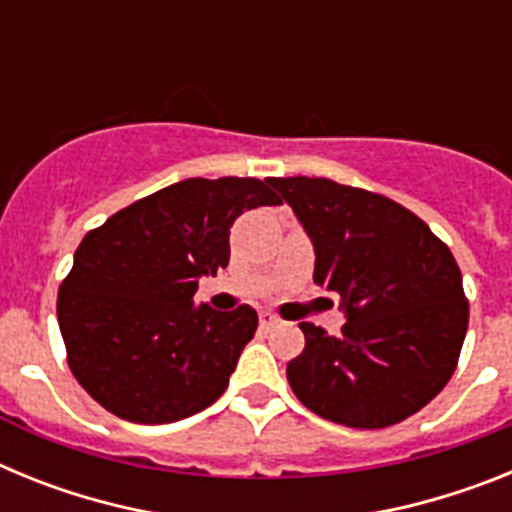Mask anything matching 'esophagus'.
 <instances>
[{"mask_svg":"<svg viewBox=\"0 0 512 512\" xmlns=\"http://www.w3.org/2000/svg\"><path fill=\"white\" fill-rule=\"evenodd\" d=\"M259 323H261V328L269 330V328H274V325H279V318L274 315V312H261Z\"/></svg>","mask_w":512,"mask_h":512,"instance_id":"1","label":"esophagus"}]
</instances>
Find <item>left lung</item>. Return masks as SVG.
Returning <instances> with one entry per match:
<instances>
[{
  "label": "left lung",
  "mask_w": 512,
  "mask_h": 512,
  "mask_svg": "<svg viewBox=\"0 0 512 512\" xmlns=\"http://www.w3.org/2000/svg\"><path fill=\"white\" fill-rule=\"evenodd\" d=\"M315 248L312 279L341 295V336L300 323L287 364L297 400L348 428H387L446 387L469 302L449 246L397 202L333 179H271Z\"/></svg>",
  "instance_id": "8db88e82"
}]
</instances>
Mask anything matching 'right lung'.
<instances>
[{"label": "right lung", "mask_w": 512, "mask_h": 512, "mask_svg": "<svg viewBox=\"0 0 512 512\" xmlns=\"http://www.w3.org/2000/svg\"><path fill=\"white\" fill-rule=\"evenodd\" d=\"M261 205H279L266 182L197 176L84 235L58 289V325L71 372L104 410L174 423L223 395L259 315L192 297L200 277L228 266L235 217Z\"/></svg>", "instance_id": "1"}]
</instances>
